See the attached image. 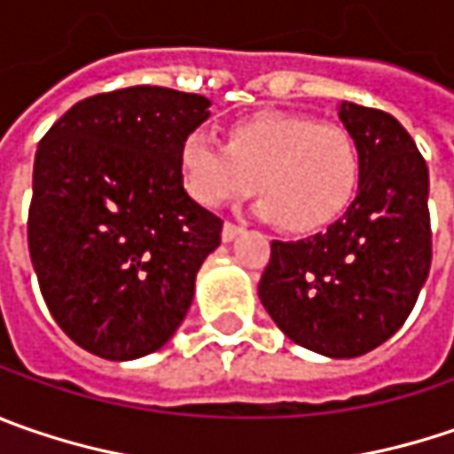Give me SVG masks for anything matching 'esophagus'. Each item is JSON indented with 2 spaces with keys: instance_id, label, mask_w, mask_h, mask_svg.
<instances>
[{
  "instance_id": "esophagus-1",
  "label": "esophagus",
  "mask_w": 454,
  "mask_h": 454,
  "mask_svg": "<svg viewBox=\"0 0 454 454\" xmlns=\"http://www.w3.org/2000/svg\"><path fill=\"white\" fill-rule=\"evenodd\" d=\"M241 231H244V228L236 226V223H223V231H221V236H223V241L228 244V241H233V239H236V236H239Z\"/></svg>"
}]
</instances>
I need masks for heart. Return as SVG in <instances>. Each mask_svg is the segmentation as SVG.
<instances>
[{
    "mask_svg": "<svg viewBox=\"0 0 454 454\" xmlns=\"http://www.w3.org/2000/svg\"><path fill=\"white\" fill-rule=\"evenodd\" d=\"M183 185L192 200L223 207L254 190L256 213L289 233H317L350 207L364 160L356 137L305 114L262 111L228 129V145L190 131L177 149Z\"/></svg>",
    "mask_w": 454,
    "mask_h": 454,
    "instance_id": "obj_1",
    "label": "heart"
}]
</instances>
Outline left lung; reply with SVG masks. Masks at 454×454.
Listing matches in <instances>:
<instances>
[{"mask_svg": "<svg viewBox=\"0 0 454 454\" xmlns=\"http://www.w3.org/2000/svg\"><path fill=\"white\" fill-rule=\"evenodd\" d=\"M364 172L358 195L325 233L274 241L259 300L289 340L356 358L404 325L432 264L429 169L391 114L343 101Z\"/></svg>", "mask_w": 454, "mask_h": 454, "instance_id": "left-lung-1", "label": "left lung"}]
</instances>
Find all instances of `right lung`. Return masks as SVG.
Returning a JSON list of instances; mask_svg holds the SVG:
<instances>
[{
    "instance_id": "right-lung-1",
    "label": "right lung",
    "mask_w": 454,
    "mask_h": 454,
    "mask_svg": "<svg viewBox=\"0 0 454 454\" xmlns=\"http://www.w3.org/2000/svg\"><path fill=\"white\" fill-rule=\"evenodd\" d=\"M198 93L131 86L78 101L32 169L30 259L50 315L106 361L160 350L185 320L223 221L183 188L177 149L210 116Z\"/></svg>"
}]
</instances>
